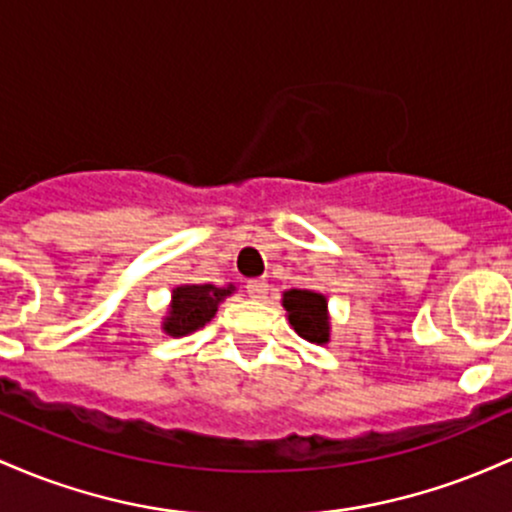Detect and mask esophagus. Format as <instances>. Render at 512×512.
Wrapping results in <instances>:
<instances>
[{
	"label": "esophagus",
	"mask_w": 512,
	"mask_h": 512,
	"mask_svg": "<svg viewBox=\"0 0 512 512\" xmlns=\"http://www.w3.org/2000/svg\"><path fill=\"white\" fill-rule=\"evenodd\" d=\"M246 292H249V297H254V300H266L268 283H266V280H249V285H246Z\"/></svg>",
	"instance_id": "1"
}]
</instances>
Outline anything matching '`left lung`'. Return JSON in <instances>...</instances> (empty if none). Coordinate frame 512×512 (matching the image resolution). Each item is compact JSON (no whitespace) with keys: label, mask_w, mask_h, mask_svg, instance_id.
<instances>
[{"label":"left lung","mask_w":512,"mask_h":512,"mask_svg":"<svg viewBox=\"0 0 512 512\" xmlns=\"http://www.w3.org/2000/svg\"><path fill=\"white\" fill-rule=\"evenodd\" d=\"M283 307L295 329L304 341L309 343H329V309L326 297L314 290H287L283 295Z\"/></svg>","instance_id":"1"}]
</instances>
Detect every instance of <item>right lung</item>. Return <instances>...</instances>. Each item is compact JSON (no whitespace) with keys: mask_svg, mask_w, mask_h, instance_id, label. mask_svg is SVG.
Returning a JSON list of instances; mask_svg holds the SVG:
<instances>
[{"mask_svg":"<svg viewBox=\"0 0 512 512\" xmlns=\"http://www.w3.org/2000/svg\"><path fill=\"white\" fill-rule=\"evenodd\" d=\"M232 292L234 285H179L171 292L169 317L162 324L164 333H169V336H186V333L203 329L215 317L220 302L227 295H232Z\"/></svg>","mask_w":512,"mask_h":512,"instance_id":"add662e5","label":"right lung"}]
</instances>
